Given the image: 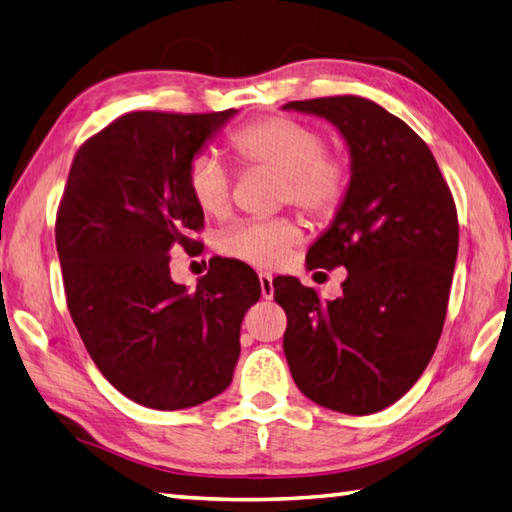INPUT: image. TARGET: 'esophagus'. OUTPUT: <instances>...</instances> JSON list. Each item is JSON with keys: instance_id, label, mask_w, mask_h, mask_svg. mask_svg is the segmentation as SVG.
Returning <instances> with one entry per match:
<instances>
[{"instance_id": "1", "label": "esophagus", "mask_w": 512, "mask_h": 512, "mask_svg": "<svg viewBox=\"0 0 512 512\" xmlns=\"http://www.w3.org/2000/svg\"><path fill=\"white\" fill-rule=\"evenodd\" d=\"M258 283H260V294H263V298H274V278L272 274L267 272H260L258 274Z\"/></svg>"}]
</instances>
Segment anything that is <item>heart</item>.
<instances>
[{
  "instance_id": "obj_1",
  "label": "heart",
  "mask_w": 512,
  "mask_h": 512,
  "mask_svg": "<svg viewBox=\"0 0 512 512\" xmlns=\"http://www.w3.org/2000/svg\"><path fill=\"white\" fill-rule=\"evenodd\" d=\"M236 156L249 167L281 176V200L316 218L332 216L345 198L347 171L341 158L323 151V136L307 124L274 115L247 124L231 136ZM189 194L209 216L231 207V180L214 153H198L187 171ZM301 240L294 220H240L220 236V252L249 265L274 267Z\"/></svg>"
}]
</instances>
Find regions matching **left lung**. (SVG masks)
<instances>
[{
	"mask_svg": "<svg viewBox=\"0 0 512 512\" xmlns=\"http://www.w3.org/2000/svg\"><path fill=\"white\" fill-rule=\"evenodd\" d=\"M334 124L350 153V182L307 267H345L343 294L321 301L278 276L292 379L307 399L345 414L399 401L430 363L448 310L459 225L437 160L417 133L365 98L287 102Z\"/></svg>",
	"mask_w": 512,
	"mask_h": 512,
	"instance_id": "left-lung-1",
	"label": "left lung"
}]
</instances>
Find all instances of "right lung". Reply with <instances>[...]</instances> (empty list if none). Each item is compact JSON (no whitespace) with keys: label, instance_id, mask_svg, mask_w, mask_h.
I'll list each match as a JSON object with an SVG mask.
<instances>
[{"label":"right lung","instance_id":"add662e5","mask_svg":"<svg viewBox=\"0 0 512 512\" xmlns=\"http://www.w3.org/2000/svg\"><path fill=\"white\" fill-rule=\"evenodd\" d=\"M236 113L133 111L73 158L55 223L66 305L106 381L144 408L182 410L227 390L240 323L260 298L240 260L214 258L196 289L169 269L173 247L200 245L191 160Z\"/></svg>","mask_w":512,"mask_h":512}]
</instances>
